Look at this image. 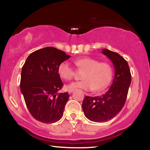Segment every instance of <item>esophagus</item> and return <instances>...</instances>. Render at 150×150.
Returning a JSON list of instances; mask_svg holds the SVG:
<instances>
[{"mask_svg": "<svg viewBox=\"0 0 150 150\" xmlns=\"http://www.w3.org/2000/svg\"><path fill=\"white\" fill-rule=\"evenodd\" d=\"M73 91H74V89H69V91H68V93H69V94H71V93L73 92Z\"/></svg>", "mask_w": 150, "mask_h": 150, "instance_id": "34e87169", "label": "esophagus"}]
</instances>
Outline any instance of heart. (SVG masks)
<instances>
[{"instance_id":"obj_1","label":"heart","mask_w":150,"mask_h":150,"mask_svg":"<svg viewBox=\"0 0 150 150\" xmlns=\"http://www.w3.org/2000/svg\"><path fill=\"white\" fill-rule=\"evenodd\" d=\"M75 65L79 69L84 70L80 81H75L67 86L68 89L81 88L85 91L103 90L107 87L112 76V69L107 63L99 62L91 57H82L74 60ZM58 75L65 81L71 80L74 76V70L66 62L58 66Z\"/></svg>"}]
</instances>
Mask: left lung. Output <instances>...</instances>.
Instances as JSON below:
<instances>
[{"mask_svg":"<svg viewBox=\"0 0 150 150\" xmlns=\"http://www.w3.org/2000/svg\"><path fill=\"white\" fill-rule=\"evenodd\" d=\"M102 53L115 67L112 83L101 96H86L82 104L85 116L95 122H107L120 112L125 104L132 78L128 62L120 55L107 49H103Z\"/></svg>","mask_w":150,"mask_h":150,"instance_id":"obj_1","label":"left lung"}]
</instances>
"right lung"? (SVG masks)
<instances>
[{
    "label": "right lung",
    "instance_id": "right-lung-1",
    "mask_svg": "<svg viewBox=\"0 0 150 150\" xmlns=\"http://www.w3.org/2000/svg\"><path fill=\"white\" fill-rule=\"evenodd\" d=\"M70 57L57 48L46 47L27 57L22 69L20 91L35 120L51 124L62 118L69 95L57 93L63 85L57 69Z\"/></svg>",
    "mask_w": 150,
    "mask_h": 150
}]
</instances>
